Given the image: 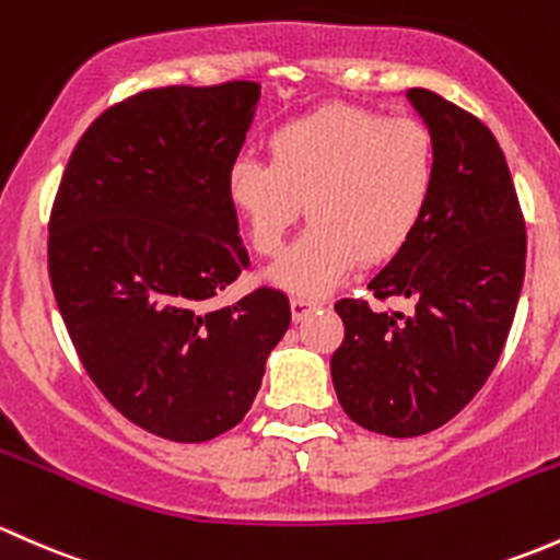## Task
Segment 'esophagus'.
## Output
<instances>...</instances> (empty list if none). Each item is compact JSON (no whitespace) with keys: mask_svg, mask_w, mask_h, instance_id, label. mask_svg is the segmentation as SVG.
<instances>
[{"mask_svg":"<svg viewBox=\"0 0 560 560\" xmlns=\"http://www.w3.org/2000/svg\"><path fill=\"white\" fill-rule=\"evenodd\" d=\"M320 307V302L318 299H313V296H291V315H293V320H304L307 318L310 313H313V310H318Z\"/></svg>","mask_w":560,"mask_h":560,"instance_id":"1","label":"esophagus"}]
</instances>
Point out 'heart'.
<instances>
[{
    "instance_id": "heart-1",
    "label": "heart",
    "mask_w": 560,
    "mask_h": 560,
    "mask_svg": "<svg viewBox=\"0 0 560 560\" xmlns=\"http://www.w3.org/2000/svg\"><path fill=\"white\" fill-rule=\"evenodd\" d=\"M269 155L229 164L226 199L261 256H278L307 201L313 226L269 269L275 285L302 296L328 293L359 261L394 258L436 183L434 137L420 120L353 105L288 120L269 137Z\"/></svg>"
}]
</instances>
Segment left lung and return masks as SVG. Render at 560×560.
I'll use <instances>...</instances> for the list:
<instances>
[{
	"instance_id": "left-lung-1",
	"label": "left lung",
	"mask_w": 560,
	"mask_h": 560,
	"mask_svg": "<svg viewBox=\"0 0 560 560\" xmlns=\"http://www.w3.org/2000/svg\"><path fill=\"white\" fill-rule=\"evenodd\" d=\"M434 137L436 183L412 240L374 275V313L342 299L331 355L337 399L374 434L420 436L455 418L493 372L526 275V223L504 153L486 124L429 89L405 91Z\"/></svg>"
}]
</instances>
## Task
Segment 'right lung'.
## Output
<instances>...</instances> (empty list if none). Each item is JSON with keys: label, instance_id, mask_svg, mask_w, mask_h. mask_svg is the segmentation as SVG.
<instances>
[{"label": "right lung", "instance_id": "1", "mask_svg": "<svg viewBox=\"0 0 560 560\" xmlns=\"http://www.w3.org/2000/svg\"><path fill=\"white\" fill-rule=\"evenodd\" d=\"M258 100L250 80L129 96L80 137L50 212V285L85 372L172 442L234 429L291 326L275 288L210 307L247 267L226 170Z\"/></svg>", "mask_w": 560, "mask_h": 560}]
</instances>
